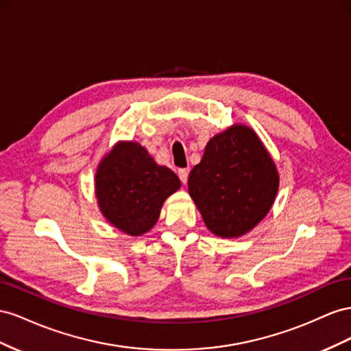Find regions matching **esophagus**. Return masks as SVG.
I'll return each instance as SVG.
<instances>
[{"instance_id": "esophagus-1", "label": "esophagus", "mask_w": 351, "mask_h": 351, "mask_svg": "<svg viewBox=\"0 0 351 351\" xmlns=\"http://www.w3.org/2000/svg\"><path fill=\"white\" fill-rule=\"evenodd\" d=\"M188 173H189L188 169H179V170H178V176H179V179H181L184 185H185L186 181H188Z\"/></svg>"}]
</instances>
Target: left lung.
<instances>
[{
  "mask_svg": "<svg viewBox=\"0 0 351 351\" xmlns=\"http://www.w3.org/2000/svg\"><path fill=\"white\" fill-rule=\"evenodd\" d=\"M278 188L272 156L243 123L210 139L188 178V193L207 229L220 238L243 237L256 228L272 208Z\"/></svg>",
  "mask_w": 351,
  "mask_h": 351,
  "instance_id": "8db88e82",
  "label": "left lung"
}]
</instances>
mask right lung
<instances>
[{
    "label": "right lung",
    "instance_id": "1",
    "mask_svg": "<svg viewBox=\"0 0 351 351\" xmlns=\"http://www.w3.org/2000/svg\"><path fill=\"white\" fill-rule=\"evenodd\" d=\"M94 182L99 212L131 237L152 231L166 198L181 188L176 173L136 141H117L99 160Z\"/></svg>",
    "mask_w": 351,
    "mask_h": 351
}]
</instances>
